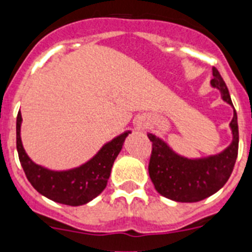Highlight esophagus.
I'll list each match as a JSON object with an SVG mask.
<instances>
[{
  "instance_id": "1",
  "label": "esophagus",
  "mask_w": 252,
  "mask_h": 252,
  "mask_svg": "<svg viewBox=\"0 0 252 252\" xmlns=\"http://www.w3.org/2000/svg\"><path fill=\"white\" fill-rule=\"evenodd\" d=\"M146 126H148V122L145 121V119H142V117H140V119H137L136 121H135V128H136L137 131L145 130Z\"/></svg>"
}]
</instances>
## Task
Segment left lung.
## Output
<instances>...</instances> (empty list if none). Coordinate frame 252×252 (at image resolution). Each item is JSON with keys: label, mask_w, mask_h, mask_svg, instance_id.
I'll list each match as a JSON object with an SVG mask.
<instances>
[{"label": "left lung", "mask_w": 252, "mask_h": 252, "mask_svg": "<svg viewBox=\"0 0 252 252\" xmlns=\"http://www.w3.org/2000/svg\"><path fill=\"white\" fill-rule=\"evenodd\" d=\"M211 86L221 92L224 102L233 106L223 78L213 66ZM232 141L223 151L206 158H186L175 153L165 141L148 133L153 142L149 175L158 193L175 202L193 203L218 192L230 178L239 153V125L233 110L230 122Z\"/></svg>", "instance_id": "8db88e82"}]
</instances>
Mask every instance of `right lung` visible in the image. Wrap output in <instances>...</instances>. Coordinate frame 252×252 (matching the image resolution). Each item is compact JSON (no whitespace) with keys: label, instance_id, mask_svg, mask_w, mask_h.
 <instances>
[{"label":"right lung","instance_id":"obj_1","mask_svg":"<svg viewBox=\"0 0 252 252\" xmlns=\"http://www.w3.org/2000/svg\"><path fill=\"white\" fill-rule=\"evenodd\" d=\"M21 112L16 120V148L21 166L31 186L44 197L66 206H82L103 192L113 162L131 131H125L106 142L92 159L68 170H51L29 158L21 141Z\"/></svg>","mask_w":252,"mask_h":252}]
</instances>
